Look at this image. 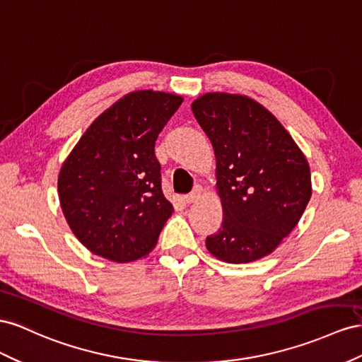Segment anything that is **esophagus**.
<instances>
[{"instance_id":"esophagus-1","label":"esophagus","mask_w":362,"mask_h":362,"mask_svg":"<svg viewBox=\"0 0 362 362\" xmlns=\"http://www.w3.org/2000/svg\"><path fill=\"white\" fill-rule=\"evenodd\" d=\"M200 197H202V188H195L191 194L185 195V202H187V203H194V202H197Z\"/></svg>"}]
</instances>
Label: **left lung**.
Masks as SVG:
<instances>
[{
	"instance_id": "left-lung-1",
	"label": "left lung",
	"mask_w": 362,
	"mask_h": 362,
	"mask_svg": "<svg viewBox=\"0 0 362 362\" xmlns=\"http://www.w3.org/2000/svg\"><path fill=\"white\" fill-rule=\"evenodd\" d=\"M216 158L221 229L208 250L230 264L270 255L311 199V171L290 133L249 97L211 92L191 105Z\"/></svg>"
}]
</instances>
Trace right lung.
<instances>
[{"label":"right lung","mask_w":362,"mask_h":362,"mask_svg":"<svg viewBox=\"0 0 362 362\" xmlns=\"http://www.w3.org/2000/svg\"><path fill=\"white\" fill-rule=\"evenodd\" d=\"M182 101L165 92H130L90 124L62 165V211L94 255L132 262L156 245L174 208L162 192L154 144Z\"/></svg>","instance_id":"right-lung-1"}]
</instances>
